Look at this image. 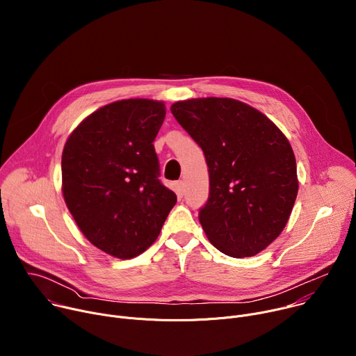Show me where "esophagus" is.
<instances>
[{
	"instance_id": "esophagus-1",
	"label": "esophagus",
	"mask_w": 356,
	"mask_h": 356,
	"mask_svg": "<svg viewBox=\"0 0 356 356\" xmlns=\"http://www.w3.org/2000/svg\"><path fill=\"white\" fill-rule=\"evenodd\" d=\"M175 191H176V194H177L179 197H183V195H184L186 188H184V183H183L181 180H179V181L175 183Z\"/></svg>"
}]
</instances>
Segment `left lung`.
I'll return each instance as SVG.
<instances>
[{
  "instance_id": "obj_1",
  "label": "left lung",
  "mask_w": 356,
  "mask_h": 356,
  "mask_svg": "<svg viewBox=\"0 0 356 356\" xmlns=\"http://www.w3.org/2000/svg\"><path fill=\"white\" fill-rule=\"evenodd\" d=\"M170 111L204 152L210 193L198 220L209 241L232 258L257 255L280 235L297 197L287 138L232 98L179 101Z\"/></svg>"
}]
</instances>
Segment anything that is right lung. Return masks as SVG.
I'll use <instances>...</instances> for the list:
<instances>
[{"instance_id":"right-lung-1","label":"right lung","mask_w":356,"mask_h":356,"mask_svg":"<svg viewBox=\"0 0 356 356\" xmlns=\"http://www.w3.org/2000/svg\"><path fill=\"white\" fill-rule=\"evenodd\" d=\"M165 104L115 101L88 115L62 155L63 197L84 236L98 249L131 259L156 241L176 204L159 179L154 142Z\"/></svg>"}]
</instances>
